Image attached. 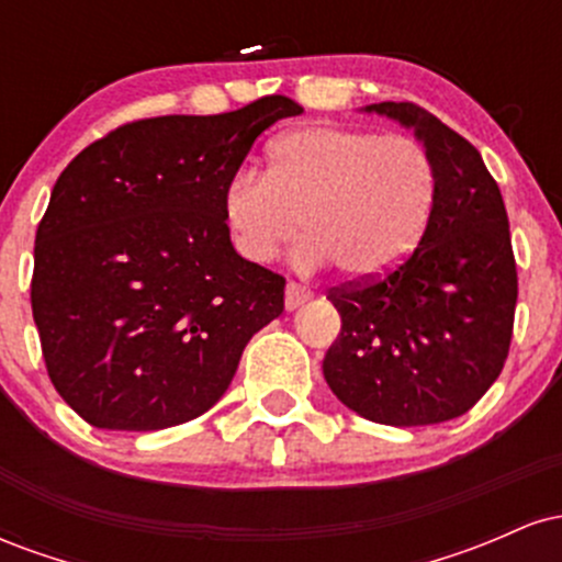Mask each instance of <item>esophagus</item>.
I'll list each match as a JSON object with an SVG mask.
<instances>
[{"label":"esophagus","instance_id":"obj_1","mask_svg":"<svg viewBox=\"0 0 562 562\" xmlns=\"http://www.w3.org/2000/svg\"><path fill=\"white\" fill-rule=\"evenodd\" d=\"M308 299H312V290H308L306 285H299V282H288V288H285V306H288V312L299 308L301 303H306Z\"/></svg>","mask_w":562,"mask_h":562}]
</instances>
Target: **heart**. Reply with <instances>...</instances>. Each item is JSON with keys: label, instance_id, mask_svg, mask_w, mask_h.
<instances>
[{"label": "heart", "instance_id": "obj_1", "mask_svg": "<svg viewBox=\"0 0 562 562\" xmlns=\"http://www.w3.org/2000/svg\"><path fill=\"white\" fill-rule=\"evenodd\" d=\"M438 195L430 153L404 134L317 124L288 132L269 171L243 169L222 195L237 254L267 263L299 235L301 272L338 263L348 280L396 269L428 227Z\"/></svg>", "mask_w": 562, "mask_h": 562}]
</instances>
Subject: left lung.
<instances>
[{
	"mask_svg": "<svg viewBox=\"0 0 562 562\" xmlns=\"http://www.w3.org/2000/svg\"><path fill=\"white\" fill-rule=\"evenodd\" d=\"M364 111L415 132L436 164L438 195L425 235L396 269L330 290L340 335L322 372L367 420L447 423L492 389L513 340L518 272L505 200L481 153L434 113L415 102Z\"/></svg>",
	"mask_w": 562,
	"mask_h": 562,
	"instance_id": "obj_1",
	"label": "left lung"
}]
</instances>
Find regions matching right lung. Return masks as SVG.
<instances>
[{
    "instance_id": "1",
    "label": "right lung",
    "mask_w": 562,
    "mask_h": 562,
    "mask_svg": "<svg viewBox=\"0 0 562 562\" xmlns=\"http://www.w3.org/2000/svg\"><path fill=\"white\" fill-rule=\"evenodd\" d=\"M303 108L160 115L92 142L57 177L34 245L31 308L49 380L94 428L164 430L229 389L285 308V277L245 261L224 187L256 137Z\"/></svg>"
}]
</instances>
